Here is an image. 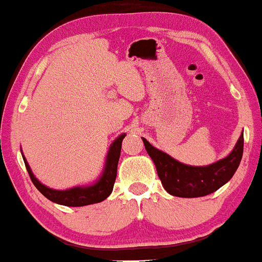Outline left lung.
I'll list each match as a JSON object with an SVG mask.
<instances>
[{"label":"left lung","mask_w":262,"mask_h":262,"mask_svg":"<svg viewBox=\"0 0 262 262\" xmlns=\"http://www.w3.org/2000/svg\"><path fill=\"white\" fill-rule=\"evenodd\" d=\"M141 139L148 156L154 161L164 190L175 197H203L219 190L236 173L243 156V132L230 155L215 163L198 167L181 163L165 152L152 146L145 138Z\"/></svg>","instance_id":"1"}]
</instances>
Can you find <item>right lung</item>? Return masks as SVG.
I'll return each mask as SVG.
<instances>
[{"instance_id": "obj_1", "label": "right lung", "mask_w": 262, "mask_h": 262, "mask_svg": "<svg viewBox=\"0 0 262 262\" xmlns=\"http://www.w3.org/2000/svg\"><path fill=\"white\" fill-rule=\"evenodd\" d=\"M124 137L125 133L121 134L120 137H117L112 141L110 147H108L100 177L94 183L89 185H79V186L66 188V190H55V188H51L42 184L32 173L23 152L21 156L31 181L43 196L48 198L49 201L54 202V203L66 205V207H83V205L102 202L111 194L112 190H114L116 175H117V164L121 155L122 140Z\"/></svg>"}]
</instances>
